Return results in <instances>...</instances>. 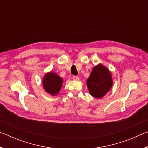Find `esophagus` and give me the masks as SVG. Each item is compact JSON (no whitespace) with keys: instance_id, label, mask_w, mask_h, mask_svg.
<instances>
[{"instance_id":"obj_1","label":"esophagus","mask_w":148,"mask_h":148,"mask_svg":"<svg viewBox=\"0 0 148 148\" xmlns=\"http://www.w3.org/2000/svg\"><path fill=\"white\" fill-rule=\"evenodd\" d=\"M72 79L74 80H76V81H77V80H79V77L77 76H74L72 77Z\"/></svg>"}]
</instances>
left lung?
<instances>
[{
    "label": "left lung",
    "mask_w": 148,
    "mask_h": 148,
    "mask_svg": "<svg viewBox=\"0 0 148 148\" xmlns=\"http://www.w3.org/2000/svg\"><path fill=\"white\" fill-rule=\"evenodd\" d=\"M113 84L111 72L102 64L95 66L87 80L89 91L95 98L103 97Z\"/></svg>",
    "instance_id": "left-lung-1"
}]
</instances>
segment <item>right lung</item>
Listing matches in <instances>:
<instances>
[{
    "label": "right lung",
    "instance_id": "obj_1",
    "mask_svg": "<svg viewBox=\"0 0 148 148\" xmlns=\"http://www.w3.org/2000/svg\"><path fill=\"white\" fill-rule=\"evenodd\" d=\"M63 80L55 72H49L44 75L42 79L44 89L52 96L57 95L61 89Z\"/></svg>",
    "mask_w": 148,
    "mask_h": 148
}]
</instances>
